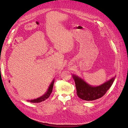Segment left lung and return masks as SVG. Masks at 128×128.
<instances>
[{"mask_svg": "<svg viewBox=\"0 0 128 128\" xmlns=\"http://www.w3.org/2000/svg\"><path fill=\"white\" fill-rule=\"evenodd\" d=\"M72 76L75 83L77 96L81 99L86 101H92L102 97L113 84L116 77L115 76L99 86H92L80 77L74 74Z\"/></svg>", "mask_w": 128, "mask_h": 128, "instance_id": "8db88e82", "label": "left lung"}]
</instances>
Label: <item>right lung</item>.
I'll use <instances>...</instances> for the list:
<instances>
[{
  "instance_id": "obj_1",
  "label": "right lung",
  "mask_w": 128,
  "mask_h": 128,
  "mask_svg": "<svg viewBox=\"0 0 128 128\" xmlns=\"http://www.w3.org/2000/svg\"><path fill=\"white\" fill-rule=\"evenodd\" d=\"M54 83V79L52 80L51 83L50 84L48 90L46 91V92L45 93V94H44L42 96H40V97L38 98L37 99H34L32 100H27V101L29 102H32V103H38V102H42L44 101V100H45L46 99H48L50 96L51 95L53 90Z\"/></svg>"
}]
</instances>
